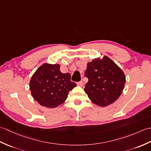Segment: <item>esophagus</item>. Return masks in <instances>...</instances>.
<instances>
[{"label":"esophagus","instance_id":"34e87169","mask_svg":"<svg viewBox=\"0 0 151 151\" xmlns=\"http://www.w3.org/2000/svg\"><path fill=\"white\" fill-rule=\"evenodd\" d=\"M76 84H77V86L82 87V86H83V83L82 81H80V82H77Z\"/></svg>","mask_w":151,"mask_h":151}]
</instances>
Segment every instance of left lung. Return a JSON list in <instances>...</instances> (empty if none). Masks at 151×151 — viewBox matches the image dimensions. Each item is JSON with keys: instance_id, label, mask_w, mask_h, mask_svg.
I'll return each instance as SVG.
<instances>
[{"instance_id": "8db88e82", "label": "left lung", "mask_w": 151, "mask_h": 151, "mask_svg": "<svg viewBox=\"0 0 151 151\" xmlns=\"http://www.w3.org/2000/svg\"><path fill=\"white\" fill-rule=\"evenodd\" d=\"M85 76L89 80L84 91L91 101L100 107L114 103L120 96L126 81L124 71L107 56L87 63Z\"/></svg>"}]
</instances>
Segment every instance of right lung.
Wrapping results in <instances>:
<instances>
[{
	"label": "right lung",
	"mask_w": 151,
	"mask_h": 151,
	"mask_svg": "<svg viewBox=\"0 0 151 151\" xmlns=\"http://www.w3.org/2000/svg\"><path fill=\"white\" fill-rule=\"evenodd\" d=\"M60 64L44 63L35 72L29 82V89L35 100L48 108H55L67 99L69 91L76 84L71 82L69 73H62Z\"/></svg>",
	"instance_id": "right-lung-1"
}]
</instances>
